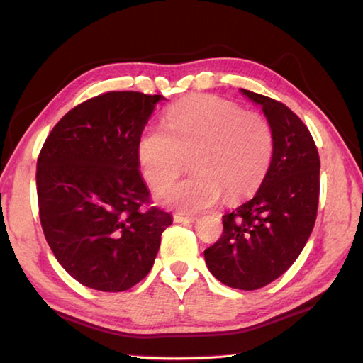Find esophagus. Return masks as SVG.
Returning <instances> with one entry per match:
<instances>
[{
  "instance_id": "1",
  "label": "esophagus",
  "mask_w": 363,
  "mask_h": 363,
  "mask_svg": "<svg viewBox=\"0 0 363 363\" xmlns=\"http://www.w3.org/2000/svg\"><path fill=\"white\" fill-rule=\"evenodd\" d=\"M174 223H195L196 216H186V214H174Z\"/></svg>"
}]
</instances>
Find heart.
I'll return each instance as SVG.
<instances>
[{"mask_svg":"<svg viewBox=\"0 0 363 363\" xmlns=\"http://www.w3.org/2000/svg\"><path fill=\"white\" fill-rule=\"evenodd\" d=\"M164 128L140 134L138 158L144 179L162 190L186 168L195 174L168 187L162 201L182 211L210 208L225 196L235 201L262 182L274 153V133L257 112H243L218 96L177 102L164 115Z\"/></svg>","mask_w":363,"mask_h":363,"instance_id":"b5f03b06","label":"heart"}]
</instances>
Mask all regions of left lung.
Wrapping results in <instances>:
<instances>
[{"label": "left lung", "mask_w": 363, "mask_h": 363, "mask_svg": "<svg viewBox=\"0 0 363 363\" xmlns=\"http://www.w3.org/2000/svg\"><path fill=\"white\" fill-rule=\"evenodd\" d=\"M242 93L262 107L274 153L253 199L223 216L224 232L205 250V261L224 285L250 291L279 279L303 251L317 218L320 158L307 126L285 104Z\"/></svg>", "instance_id": "left-lung-1"}]
</instances>
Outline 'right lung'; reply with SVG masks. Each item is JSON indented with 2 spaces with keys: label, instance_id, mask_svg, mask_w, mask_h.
I'll return each mask as SVG.
<instances>
[{
  "label": "right lung",
  "instance_id": "obj_1",
  "mask_svg": "<svg viewBox=\"0 0 363 363\" xmlns=\"http://www.w3.org/2000/svg\"><path fill=\"white\" fill-rule=\"evenodd\" d=\"M164 97L112 91L73 107L46 138L36 163L43 232L79 284L125 291L150 272L169 213L150 205L138 143Z\"/></svg>",
  "mask_w": 363,
  "mask_h": 363
}]
</instances>
